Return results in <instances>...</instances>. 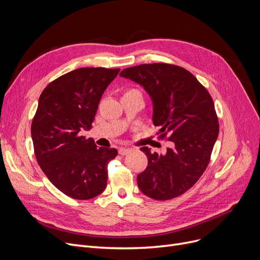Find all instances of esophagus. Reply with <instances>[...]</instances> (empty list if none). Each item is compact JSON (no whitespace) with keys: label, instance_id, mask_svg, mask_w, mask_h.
Wrapping results in <instances>:
<instances>
[{"label":"esophagus","instance_id":"34e87169","mask_svg":"<svg viewBox=\"0 0 260 260\" xmlns=\"http://www.w3.org/2000/svg\"><path fill=\"white\" fill-rule=\"evenodd\" d=\"M131 151H132V148H129V147H120L118 152L121 156H124V155H127Z\"/></svg>","mask_w":260,"mask_h":260}]
</instances>
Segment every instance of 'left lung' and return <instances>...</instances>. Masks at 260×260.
<instances>
[{
    "label": "left lung",
    "instance_id": "left-lung-1",
    "mask_svg": "<svg viewBox=\"0 0 260 260\" xmlns=\"http://www.w3.org/2000/svg\"><path fill=\"white\" fill-rule=\"evenodd\" d=\"M121 77L144 87L153 101V122L159 138L172 141L166 154L140 149L148 163L137 176L141 192L155 200L178 197L206 171L219 124L211 94L185 68L167 64H141L123 70Z\"/></svg>",
    "mask_w": 260,
    "mask_h": 260
}]
</instances>
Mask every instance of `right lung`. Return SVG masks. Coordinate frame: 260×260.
Wrapping results in <instances>:
<instances>
[{
    "label": "right lung",
    "mask_w": 260,
    "mask_h": 260,
    "mask_svg": "<svg viewBox=\"0 0 260 260\" xmlns=\"http://www.w3.org/2000/svg\"><path fill=\"white\" fill-rule=\"evenodd\" d=\"M119 68L83 67L44 88L31 123L35 155L49 181L68 197L87 200L107 183L116 148L97 147L82 132L91 128L100 99Z\"/></svg>",
    "instance_id": "obj_1"
}]
</instances>
